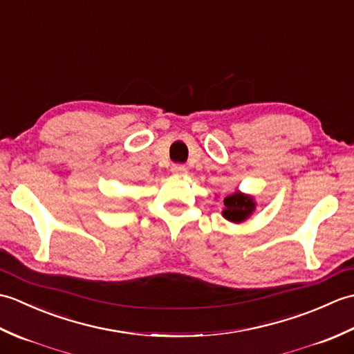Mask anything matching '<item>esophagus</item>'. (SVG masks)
<instances>
[{
	"label": "esophagus",
	"mask_w": 354,
	"mask_h": 354,
	"mask_svg": "<svg viewBox=\"0 0 354 354\" xmlns=\"http://www.w3.org/2000/svg\"><path fill=\"white\" fill-rule=\"evenodd\" d=\"M171 171L176 173V175H184V173H187V167L184 164H173Z\"/></svg>",
	"instance_id": "34e87169"
}]
</instances>
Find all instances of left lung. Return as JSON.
Wrapping results in <instances>:
<instances>
[{"label":"left lung","mask_w":354,"mask_h":354,"mask_svg":"<svg viewBox=\"0 0 354 354\" xmlns=\"http://www.w3.org/2000/svg\"><path fill=\"white\" fill-rule=\"evenodd\" d=\"M223 216L231 222H242L252 213L255 204L252 198L245 196L242 193H234L225 198L223 201Z\"/></svg>","instance_id":"1"}]
</instances>
